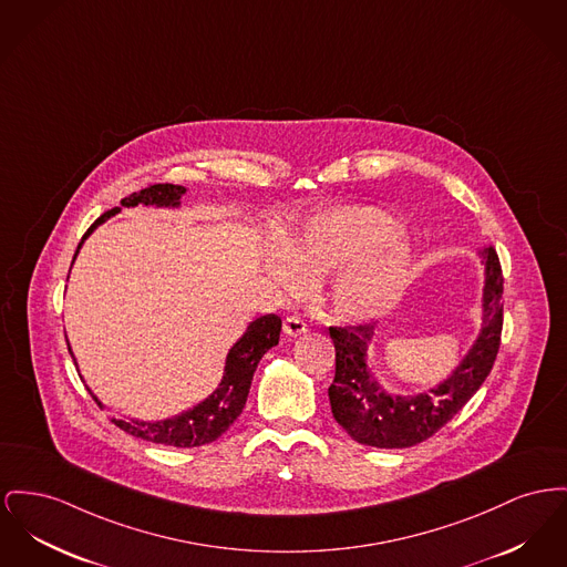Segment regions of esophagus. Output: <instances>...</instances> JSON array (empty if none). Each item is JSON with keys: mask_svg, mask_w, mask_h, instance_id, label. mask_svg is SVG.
I'll return each instance as SVG.
<instances>
[{"mask_svg": "<svg viewBox=\"0 0 567 567\" xmlns=\"http://www.w3.org/2000/svg\"><path fill=\"white\" fill-rule=\"evenodd\" d=\"M282 330L287 336H291V338H296V336H301V333H306V323L301 321L300 317H287L285 319V323H282Z\"/></svg>", "mask_w": 567, "mask_h": 567, "instance_id": "esophagus-1", "label": "esophagus"}]
</instances>
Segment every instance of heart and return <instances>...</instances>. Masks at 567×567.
<instances>
[{
    "instance_id": "1",
    "label": "heart",
    "mask_w": 567,
    "mask_h": 567,
    "mask_svg": "<svg viewBox=\"0 0 567 567\" xmlns=\"http://www.w3.org/2000/svg\"><path fill=\"white\" fill-rule=\"evenodd\" d=\"M413 264L409 237L370 205H347L312 216L300 234L267 255V278L285 296L323 280V303L342 323H370L404 296Z\"/></svg>"
}]
</instances>
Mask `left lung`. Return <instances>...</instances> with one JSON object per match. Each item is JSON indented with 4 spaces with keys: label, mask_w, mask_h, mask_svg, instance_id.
<instances>
[{
    "label": "left lung",
    "mask_w": 567,
    "mask_h": 567,
    "mask_svg": "<svg viewBox=\"0 0 567 567\" xmlns=\"http://www.w3.org/2000/svg\"><path fill=\"white\" fill-rule=\"evenodd\" d=\"M484 267L482 321L461 362L433 388L399 394L381 388L368 367L377 328H330L336 347V374L328 390L333 420L362 445L411 447L443 429L493 370L503 326V274L495 248L480 252Z\"/></svg>",
    "instance_id": "obj_1"
}]
</instances>
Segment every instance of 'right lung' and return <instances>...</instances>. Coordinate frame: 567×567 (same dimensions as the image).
Returning <instances> with one entry per match:
<instances>
[{
  "label": "right lung",
  "mask_w": 567,
  "mask_h": 567,
  "mask_svg": "<svg viewBox=\"0 0 567 567\" xmlns=\"http://www.w3.org/2000/svg\"><path fill=\"white\" fill-rule=\"evenodd\" d=\"M188 190L184 186L175 184H154L145 190L133 193L131 197L122 199V207H113L104 212L101 218L87 229L83 235L81 244L76 246L74 259L83 246V241L94 234L102 223L120 214L124 207H156V209H179L182 207V197ZM72 259V264H74ZM282 330V321L278 315H264L246 326L244 333L234 342L225 358V370L218 388L207 396L200 400L195 406L171 415L165 420H133V417H113L115 426H120L124 433L133 434L136 439L161 443V445H171V447H199L205 443L216 441L220 434L227 433L229 426L239 417L248 392L252 383V374L259 367L261 358L266 355L271 347L278 344ZM70 349V347H68ZM70 355L74 360V353L70 349ZM76 364V360H74ZM90 394L106 409L96 394L90 390Z\"/></svg>",
  "instance_id": "1"
}]
</instances>
